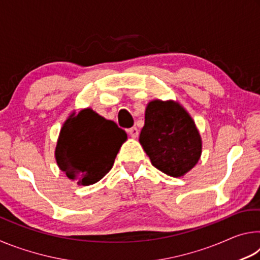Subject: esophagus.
<instances>
[{
    "instance_id": "1",
    "label": "esophagus",
    "mask_w": 260,
    "mask_h": 260,
    "mask_svg": "<svg viewBox=\"0 0 260 260\" xmlns=\"http://www.w3.org/2000/svg\"><path fill=\"white\" fill-rule=\"evenodd\" d=\"M127 133H128L132 136V138L135 139V138H138V136H139V129L136 128V127H132V128L127 131Z\"/></svg>"
}]
</instances>
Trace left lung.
<instances>
[{"label":"left lung","mask_w":260,"mask_h":260,"mask_svg":"<svg viewBox=\"0 0 260 260\" xmlns=\"http://www.w3.org/2000/svg\"><path fill=\"white\" fill-rule=\"evenodd\" d=\"M144 118L139 140L151 164L174 178L189 172L202 153L200 132L189 113L173 101L155 100Z\"/></svg>","instance_id":"1"}]
</instances>
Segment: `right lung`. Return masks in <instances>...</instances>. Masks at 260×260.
I'll return each mask as SVG.
<instances>
[{"instance_id":"add662e5","label":"right lung","mask_w":260,"mask_h":260,"mask_svg":"<svg viewBox=\"0 0 260 260\" xmlns=\"http://www.w3.org/2000/svg\"><path fill=\"white\" fill-rule=\"evenodd\" d=\"M124 129L91 109L72 113L61 127L55 150L57 165L78 184L100 181L112 169L121 144Z\"/></svg>"}]
</instances>
